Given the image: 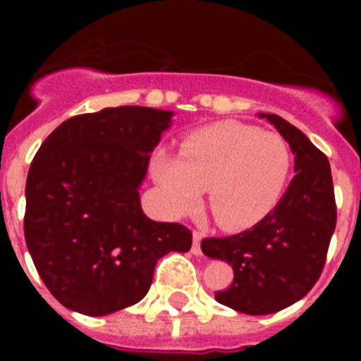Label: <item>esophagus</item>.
Segmentation results:
<instances>
[{"label": "esophagus", "instance_id": "1", "mask_svg": "<svg viewBox=\"0 0 361 361\" xmlns=\"http://www.w3.org/2000/svg\"><path fill=\"white\" fill-rule=\"evenodd\" d=\"M202 240H204V232H198V231L192 232L191 252H192V255H197V257H200V255H202V249H200V241H202Z\"/></svg>", "mask_w": 361, "mask_h": 361}]
</instances>
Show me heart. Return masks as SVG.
Returning a JSON list of instances; mask_svg holds the SVG:
<instances>
[{
    "instance_id": "1",
    "label": "heart",
    "mask_w": 361,
    "mask_h": 361,
    "mask_svg": "<svg viewBox=\"0 0 361 361\" xmlns=\"http://www.w3.org/2000/svg\"><path fill=\"white\" fill-rule=\"evenodd\" d=\"M290 164V147L283 136L226 120L189 133L178 157L155 153L152 174L170 215L189 214L200 202L202 189H208L217 223L245 228L277 206Z\"/></svg>"
}]
</instances>
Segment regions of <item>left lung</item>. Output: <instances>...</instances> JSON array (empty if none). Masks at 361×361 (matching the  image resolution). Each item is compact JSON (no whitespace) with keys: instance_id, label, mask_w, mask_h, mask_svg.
<instances>
[{"instance_id":"8db88e82","label":"left lung","mask_w":361,"mask_h":361,"mask_svg":"<svg viewBox=\"0 0 361 361\" xmlns=\"http://www.w3.org/2000/svg\"><path fill=\"white\" fill-rule=\"evenodd\" d=\"M269 121L294 153V178L279 204L236 236L208 238L202 252L234 269L215 300L238 313L271 314L307 294L322 274L337 209L328 157L302 130L277 114Z\"/></svg>"}]
</instances>
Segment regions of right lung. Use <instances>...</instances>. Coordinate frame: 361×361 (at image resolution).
<instances>
[{
  "label": "right lung",
  "mask_w": 361,
  "mask_h": 361,
  "mask_svg": "<svg viewBox=\"0 0 361 361\" xmlns=\"http://www.w3.org/2000/svg\"><path fill=\"white\" fill-rule=\"evenodd\" d=\"M172 116L147 106L75 116L33 157L25 243L42 283L71 311L104 317L135 305L159 258L191 249L189 228L149 219L140 206L149 155Z\"/></svg>",
  "instance_id": "add662e5"
}]
</instances>
